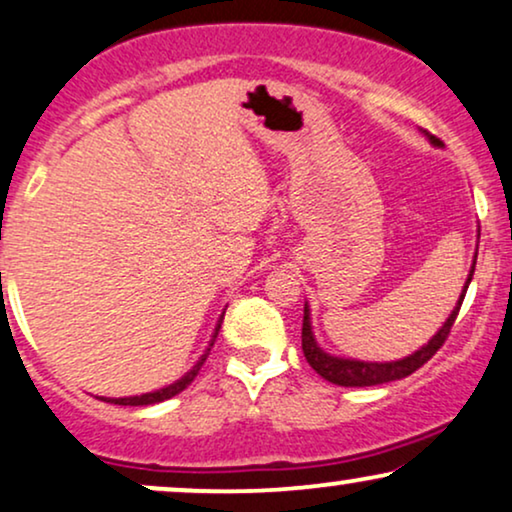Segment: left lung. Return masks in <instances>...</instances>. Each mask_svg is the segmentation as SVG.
Wrapping results in <instances>:
<instances>
[{"label": "left lung", "mask_w": 512, "mask_h": 512, "mask_svg": "<svg viewBox=\"0 0 512 512\" xmlns=\"http://www.w3.org/2000/svg\"><path fill=\"white\" fill-rule=\"evenodd\" d=\"M428 134V132H425ZM428 139L435 146H442V141L437 137L428 134ZM475 262H477V252H475ZM475 262H472L468 281H465L463 293L458 297L454 312L449 314V319L444 321V326L432 335V340L428 345H423L418 352L409 354V357L399 359V361H385V364H375V361H357V359H340V357H331L323 349L316 345L314 333H312V323H309V307L304 304V321H302V352L307 357L309 366L314 368L321 378H326L328 383L340 385V387H371V385H383V383H392V380H401L406 375H411L413 371H418L420 366L428 364V361L435 357L437 349L444 345L446 338H449L451 326H454L458 309H461L463 297L468 293V286L472 281V274H475Z\"/></svg>", "instance_id": "obj_1"}]
</instances>
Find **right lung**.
Wrapping results in <instances>:
<instances>
[{"label": "right lung", "instance_id": "right-lung-1", "mask_svg": "<svg viewBox=\"0 0 512 512\" xmlns=\"http://www.w3.org/2000/svg\"><path fill=\"white\" fill-rule=\"evenodd\" d=\"M222 321H224V316H219V323H217V328H215V335H212V340H210V347L215 345L219 328H222ZM210 347L205 349V354H203V357H200L198 364L193 366L191 371L184 375V378H179L177 383L167 385V387H163V390H155V392H148V394H139V397H120V399H111V397L106 399V397H103V401H111V404H120V406H148V404H158V401H165V399L174 397V394H179L181 390H186V387H189V385L193 383V378H196V375H198L200 366H203L205 359H208Z\"/></svg>", "mask_w": 512, "mask_h": 512}]
</instances>
